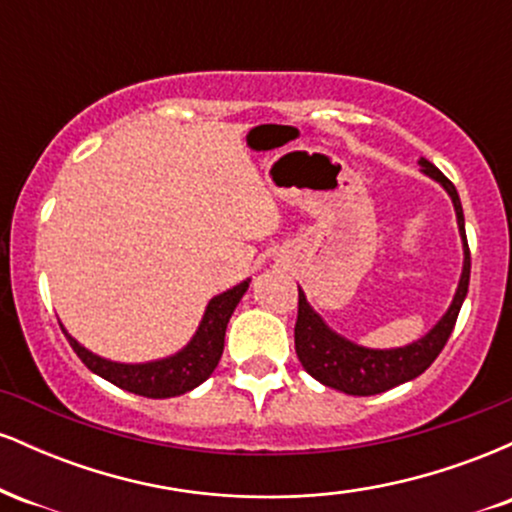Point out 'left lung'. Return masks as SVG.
Instances as JSON below:
<instances>
[{"label": "left lung", "mask_w": 512, "mask_h": 512, "mask_svg": "<svg viewBox=\"0 0 512 512\" xmlns=\"http://www.w3.org/2000/svg\"><path fill=\"white\" fill-rule=\"evenodd\" d=\"M421 170L431 175L445 187V192L452 197L457 214V226H460V236L464 243V267L460 276V286H457L455 298L448 313L440 317V322L433 327L426 337L419 342L402 346V349H366L358 346L349 339L334 334L330 327L322 322V317L310 308L305 301V293L298 289V320L293 337H296V354L301 366L308 370L317 383L342 390L346 395L354 397H368L380 395V392L397 387L407 380H414L424 370L436 361L443 346L448 344L452 327H455L457 315H460L462 301L469 289V269H472V260H469V245L467 233H464V214L460 195H457L455 185L445 178L440 170L433 166L431 161L421 158Z\"/></svg>", "instance_id": "1"}]
</instances>
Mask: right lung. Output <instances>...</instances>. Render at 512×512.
Instances as JSON below:
<instances>
[{"instance_id":"1","label":"right lung","mask_w":512,"mask_h":512,"mask_svg":"<svg viewBox=\"0 0 512 512\" xmlns=\"http://www.w3.org/2000/svg\"><path fill=\"white\" fill-rule=\"evenodd\" d=\"M250 281L233 286L231 291H223L221 296L211 298L207 305V313L202 317V325L192 342L185 349L178 351L175 356L163 358V361H151V363H115L105 361V358L91 354L84 349L76 339L69 337V344L76 351V356L84 361L88 370H93L96 375L108 380L122 390L134 392V395L151 397V399H166V397H178L185 392L195 390L197 385H202L204 380L214 373V368L219 366V358L223 354V337H226V325L231 320L233 310L243 298V293L248 291Z\"/></svg>"}]
</instances>
